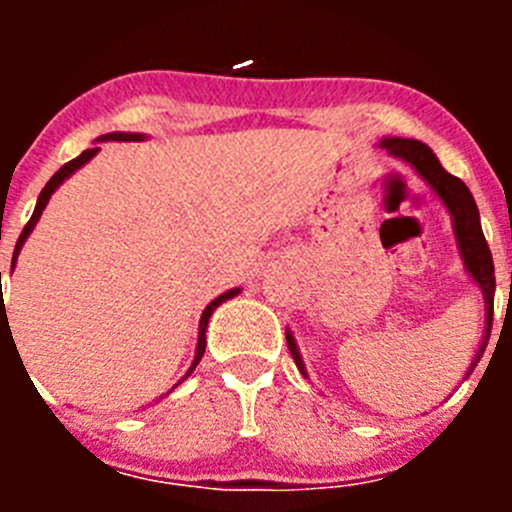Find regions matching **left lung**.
I'll use <instances>...</instances> for the list:
<instances>
[{
	"instance_id": "8db88e82",
	"label": "left lung",
	"mask_w": 512,
	"mask_h": 512,
	"mask_svg": "<svg viewBox=\"0 0 512 512\" xmlns=\"http://www.w3.org/2000/svg\"><path fill=\"white\" fill-rule=\"evenodd\" d=\"M379 148L390 153L392 158H400L402 164H408L415 174L423 179L428 187L436 192V197L441 200V205L449 210L451 215V228H454L456 248H459L461 264L464 271L469 274L474 284L482 292V300H485V333H482V341H479L477 354H474L472 364L467 369V377L474 372V366L479 364L482 354H485L487 341H490L492 330V307H495V264H492L490 246L485 241V233H482V223H479V210L477 202H474L472 192L459 176L449 174L443 169L441 161L436 158V153L431 148L413 138H382L379 140ZM287 346L292 351V359H295L297 369L307 377L305 361L300 356V348H297L295 336L292 330L287 328ZM464 377V379H467Z\"/></svg>"
}]
</instances>
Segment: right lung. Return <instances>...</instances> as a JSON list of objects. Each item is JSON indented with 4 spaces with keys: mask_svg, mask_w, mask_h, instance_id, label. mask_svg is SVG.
Returning <instances> with one entry per match:
<instances>
[{
    "mask_svg": "<svg viewBox=\"0 0 512 512\" xmlns=\"http://www.w3.org/2000/svg\"><path fill=\"white\" fill-rule=\"evenodd\" d=\"M146 138H148V135H143V133H107V135H99L97 143H107V140H138V143H140V140H146ZM97 153H99L97 146L89 148V151H84V153H81V156H76L74 161H69V164H63L61 169H58L56 174L51 176V182L45 184L43 192H40V197H38V202H35V210H33V217H30V223H27L25 228H22L20 238H17L15 253H12V269H15L17 256H20L22 246H25L27 235L33 233V228H35V225H38V220H40V215H43L45 205H48V200H51V194L56 192V189L61 187V184L66 182V179H69V176L74 174V171H79L81 166L89 164V161H92V158L97 156ZM0 282H2V271H0ZM235 295H241V287H233V289H228V292H223V295H217L215 300H212L210 305L205 307V312H202V318H200V333H197V348H194V361H192V366H189V369H187V374H184V377L179 379V382H176V384H182L184 379H187L189 374L194 372V366L200 364L202 354H205V346H207L205 333H207V323H210L212 312H215L217 307L223 305V302H228L230 297H235ZM0 297H2V289H0ZM2 320H7V312H4V300H2V307H0V325H2ZM176 384H174V387H176ZM174 387H171V390H174ZM171 390H169V392H171ZM169 392H166V395H169ZM158 400H161V397H158Z\"/></svg>",
    "mask_w": 512,
    "mask_h": 512,
    "instance_id": "obj_1",
    "label": "right lung"
}]
</instances>
